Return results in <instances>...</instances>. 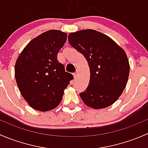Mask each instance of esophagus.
Instances as JSON below:
<instances>
[{"label":"esophagus","instance_id":"esophagus-1","mask_svg":"<svg viewBox=\"0 0 148 148\" xmlns=\"http://www.w3.org/2000/svg\"><path fill=\"white\" fill-rule=\"evenodd\" d=\"M78 70H77V71H76V72H74V78H77V77H78Z\"/></svg>","mask_w":148,"mask_h":148}]
</instances>
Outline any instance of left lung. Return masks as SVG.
Wrapping results in <instances>:
<instances>
[{"mask_svg":"<svg viewBox=\"0 0 148 148\" xmlns=\"http://www.w3.org/2000/svg\"><path fill=\"white\" fill-rule=\"evenodd\" d=\"M70 45L86 58L90 69L87 88L79 94L82 101L94 109L112 105L127 83L130 64L123 49L112 39L92 29L71 33Z\"/></svg>","mask_w":148,"mask_h":148,"instance_id":"1","label":"left lung"}]
</instances>
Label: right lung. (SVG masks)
Instances as JSON below:
<instances>
[{"label":"right lung","mask_w":148,"mask_h":148,"mask_svg":"<svg viewBox=\"0 0 148 148\" xmlns=\"http://www.w3.org/2000/svg\"><path fill=\"white\" fill-rule=\"evenodd\" d=\"M66 38V34L60 31H46L30 41L17 59L16 83L34 110L46 112L57 107L64 90L74 79L57 59Z\"/></svg>","instance_id":"add662e5"}]
</instances>
